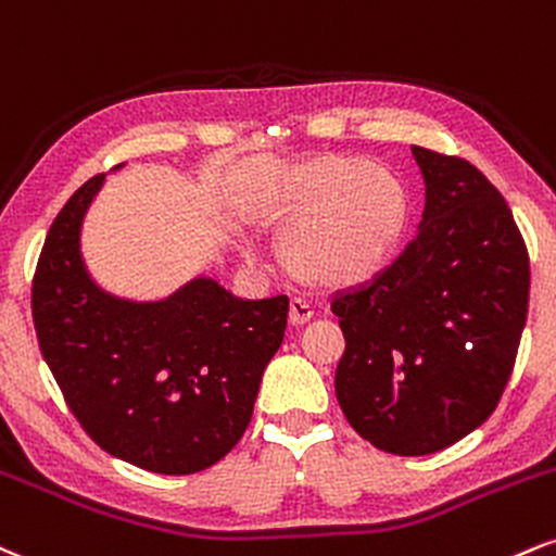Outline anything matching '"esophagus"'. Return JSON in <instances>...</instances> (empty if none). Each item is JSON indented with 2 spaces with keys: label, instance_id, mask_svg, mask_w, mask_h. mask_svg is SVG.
I'll return each mask as SVG.
<instances>
[{
  "label": "esophagus",
  "instance_id": "34e87169",
  "mask_svg": "<svg viewBox=\"0 0 556 556\" xmlns=\"http://www.w3.org/2000/svg\"><path fill=\"white\" fill-rule=\"evenodd\" d=\"M315 317V302L306 296H293L291 299V323L293 325H304Z\"/></svg>",
  "mask_w": 556,
  "mask_h": 556
}]
</instances>
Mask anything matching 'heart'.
<instances>
[{"instance_id": "1", "label": "heart", "mask_w": 556, "mask_h": 556, "mask_svg": "<svg viewBox=\"0 0 556 556\" xmlns=\"http://www.w3.org/2000/svg\"><path fill=\"white\" fill-rule=\"evenodd\" d=\"M403 218V187L388 168L330 155L299 176L283 207L289 265L309 283H356L382 265Z\"/></svg>"}]
</instances>
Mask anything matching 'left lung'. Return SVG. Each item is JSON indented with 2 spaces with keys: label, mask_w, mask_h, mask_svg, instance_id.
<instances>
[{
  "label": "left lung",
  "mask_w": 556,
  "mask_h": 556,
  "mask_svg": "<svg viewBox=\"0 0 556 556\" xmlns=\"http://www.w3.org/2000/svg\"><path fill=\"white\" fill-rule=\"evenodd\" d=\"M427 205L406 250L332 296L345 419L393 455H429L479 429L510 380L528 317L526 241L473 163L414 146Z\"/></svg>",
  "instance_id": "obj_1"
}]
</instances>
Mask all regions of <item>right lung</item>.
I'll return each instance as SVG.
<instances>
[{
    "label": "right lung",
    "instance_id": "add662e5",
    "mask_svg": "<svg viewBox=\"0 0 556 556\" xmlns=\"http://www.w3.org/2000/svg\"><path fill=\"white\" fill-rule=\"evenodd\" d=\"M103 176L85 181L46 233L30 296L38 345L98 447L153 473L205 471L250 427L263 371L283 343L289 296L252 302L213 278L161 302L111 296L80 254Z\"/></svg>",
    "mask_w": 556,
    "mask_h": 556
}]
</instances>
